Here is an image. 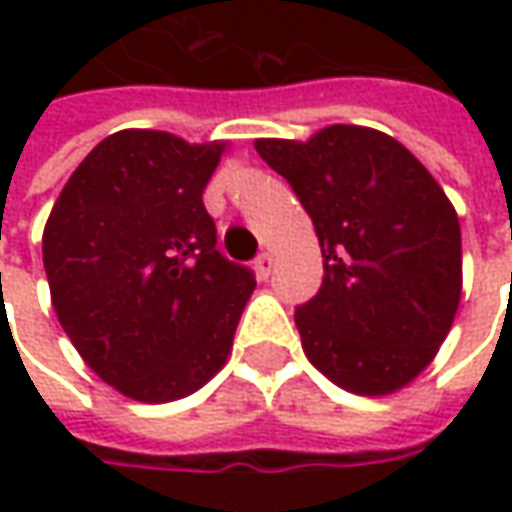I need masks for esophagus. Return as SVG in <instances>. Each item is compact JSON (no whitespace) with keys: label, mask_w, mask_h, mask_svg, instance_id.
<instances>
[{"label":"esophagus","mask_w":512,"mask_h":512,"mask_svg":"<svg viewBox=\"0 0 512 512\" xmlns=\"http://www.w3.org/2000/svg\"><path fill=\"white\" fill-rule=\"evenodd\" d=\"M253 267H256V276L259 279H267L270 276V270H273V253H259L256 256V262H253Z\"/></svg>","instance_id":"34e87169"}]
</instances>
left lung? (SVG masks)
<instances>
[{
    "instance_id": "left-lung-1",
    "label": "left lung",
    "mask_w": 512,
    "mask_h": 512,
    "mask_svg": "<svg viewBox=\"0 0 512 512\" xmlns=\"http://www.w3.org/2000/svg\"><path fill=\"white\" fill-rule=\"evenodd\" d=\"M256 150L299 196L325 259L319 293L296 307L307 359L359 396L413 382L462 299V227L439 182L393 136L359 125Z\"/></svg>"
}]
</instances>
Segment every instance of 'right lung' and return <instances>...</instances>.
<instances>
[{"label":"right lung","instance_id":"obj_1","mask_svg":"<svg viewBox=\"0 0 512 512\" xmlns=\"http://www.w3.org/2000/svg\"><path fill=\"white\" fill-rule=\"evenodd\" d=\"M225 142L119 130L73 170L42 262L73 347L136 402L190 396L225 364L253 270L216 250L202 193Z\"/></svg>","mask_w":512,"mask_h":512}]
</instances>
